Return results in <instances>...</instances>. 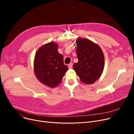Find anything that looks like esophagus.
Returning a JSON list of instances; mask_svg holds the SVG:
<instances>
[{"instance_id": "obj_1", "label": "esophagus", "mask_w": 134, "mask_h": 134, "mask_svg": "<svg viewBox=\"0 0 134 134\" xmlns=\"http://www.w3.org/2000/svg\"><path fill=\"white\" fill-rule=\"evenodd\" d=\"M68 66V68L69 69H72V67H73V63H70Z\"/></svg>"}]
</instances>
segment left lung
Here are the masks:
<instances>
[{"label": "left lung", "mask_w": 134, "mask_h": 134, "mask_svg": "<svg viewBox=\"0 0 134 134\" xmlns=\"http://www.w3.org/2000/svg\"><path fill=\"white\" fill-rule=\"evenodd\" d=\"M76 43L78 62L74 63L73 69L82 82L92 84L103 71V53L99 46L87 39L79 38Z\"/></svg>", "instance_id": "left-lung-1"}]
</instances>
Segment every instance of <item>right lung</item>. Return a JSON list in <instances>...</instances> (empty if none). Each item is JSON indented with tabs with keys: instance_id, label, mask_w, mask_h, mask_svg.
<instances>
[{
	"instance_id": "1",
	"label": "right lung",
	"mask_w": 134,
	"mask_h": 134,
	"mask_svg": "<svg viewBox=\"0 0 134 134\" xmlns=\"http://www.w3.org/2000/svg\"><path fill=\"white\" fill-rule=\"evenodd\" d=\"M58 48V44L49 42L38 49L34 59L35 75L42 83L51 88L57 86L61 82L68 69Z\"/></svg>"
}]
</instances>
